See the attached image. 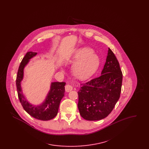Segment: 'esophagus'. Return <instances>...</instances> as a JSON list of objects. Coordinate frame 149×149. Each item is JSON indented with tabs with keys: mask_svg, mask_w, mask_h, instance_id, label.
I'll return each instance as SVG.
<instances>
[{
	"mask_svg": "<svg viewBox=\"0 0 149 149\" xmlns=\"http://www.w3.org/2000/svg\"><path fill=\"white\" fill-rule=\"evenodd\" d=\"M73 89V86L70 84H67L65 86V91L67 92H69Z\"/></svg>",
	"mask_w": 149,
	"mask_h": 149,
	"instance_id": "obj_1",
	"label": "esophagus"
}]
</instances>
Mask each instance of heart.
I'll use <instances>...</instances> for the list:
<instances>
[{
    "instance_id": "obj_1",
    "label": "heart",
    "mask_w": 149,
    "mask_h": 149,
    "mask_svg": "<svg viewBox=\"0 0 149 149\" xmlns=\"http://www.w3.org/2000/svg\"><path fill=\"white\" fill-rule=\"evenodd\" d=\"M72 61L75 62L72 68L74 74L80 79H88L92 77L99 68L100 59L92 49L82 47L78 49Z\"/></svg>"
}]
</instances>
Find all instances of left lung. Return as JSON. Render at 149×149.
I'll return each instance as SVG.
<instances>
[{
	"label": "left lung",
	"instance_id": "obj_1",
	"mask_svg": "<svg viewBox=\"0 0 149 149\" xmlns=\"http://www.w3.org/2000/svg\"><path fill=\"white\" fill-rule=\"evenodd\" d=\"M101 74L98 78L81 84L78 92V109L81 116L86 120L106 118L120 97L122 72L116 57L109 48Z\"/></svg>",
	"mask_w": 149,
	"mask_h": 149
}]
</instances>
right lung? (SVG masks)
I'll return each mask as SVG.
<instances>
[{
    "label": "right lung",
    "mask_w": 149,
    "mask_h": 149,
    "mask_svg": "<svg viewBox=\"0 0 149 149\" xmlns=\"http://www.w3.org/2000/svg\"><path fill=\"white\" fill-rule=\"evenodd\" d=\"M37 55V52H28L23 58L18 68L16 78V86L18 96L23 109L36 119L42 120H50L57 114L61 100L65 93V82H54L51 84L50 91L46 99L40 106H33L25 98L22 91L21 82L23 78V70L29 60Z\"/></svg>",
    "instance_id": "add662e5"
}]
</instances>
